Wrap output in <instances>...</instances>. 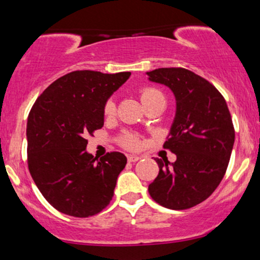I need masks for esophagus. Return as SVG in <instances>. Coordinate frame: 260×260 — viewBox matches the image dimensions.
Segmentation results:
<instances>
[{"instance_id": "obj_1", "label": "esophagus", "mask_w": 260, "mask_h": 260, "mask_svg": "<svg viewBox=\"0 0 260 260\" xmlns=\"http://www.w3.org/2000/svg\"><path fill=\"white\" fill-rule=\"evenodd\" d=\"M127 159L129 162H136V161L140 160V156H137V155H128Z\"/></svg>"}]
</instances>
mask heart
<instances>
[{
	"instance_id": "b5f03b06",
	"label": "heart",
	"mask_w": 260,
	"mask_h": 260,
	"mask_svg": "<svg viewBox=\"0 0 260 260\" xmlns=\"http://www.w3.org/2000/svg\"><path fill=\"white\" fill-rule=\"evenodd\" d=\"M139 98L145 107L150 106L151 104L157 103V101H165V96H164L162 92L157 88H155V86H143V88H140ZM115 112L116 101L112 98H110L105 103V105H104V115L109 117V116H112ZM120 143L122 144V147H124L126 149H138L140 144H142L139 137L129 132L122 134L120 137Z\"/></svg>"
}]
</instances>
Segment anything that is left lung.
<instances>
[{
	"instance_id": "left-lung-1",
	"label": "left lung",
	"mask_w": 260,
	"mask_h": 260,
	"mask_svg": "<svg viewBox=\"0 0 260 260\" xmlns=\"http://www.w3.org/2000/svg\"><path fill=\"white\" fill-rule=\"evenodd\" d=\"M149 80L169 86L176 98V116L164 148L176 154L155 159L159 175L149 194L162 207L183 210L204 202L225 175L235 143V128L220 91L186 68H157Z\"/></svg>"
}]
</instances>
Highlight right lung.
Masks as SVG:
<instances>
[{"label": "right lung", "instance_id": "1", "mask_svg": "<svg viewBox=\"0 0 260 260\" xmlns=\"http://www.w3.org/2000/svg\"><path fill=\"white\" fill-rule=\"evenodd\" d=\"M131 72L74 71L50 84L32 105L26 123L28 168L53 208L76 217L110 204L127 157L118 151L94 157L86 136L104 126V105Z\"/></svg>", "mask_w": 260, "mask_h": 260}]
</instances>
